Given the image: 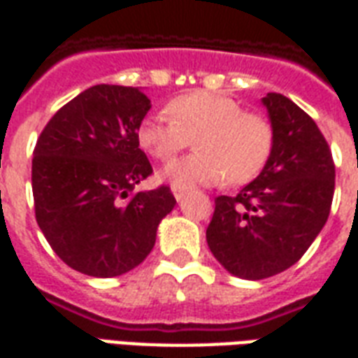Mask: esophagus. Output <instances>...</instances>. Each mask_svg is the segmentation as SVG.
I'll return each instance as SVG.
<instances>
[{"mask_svg": "<svg viewBox=\"0 0 358 358\" xmlns=\"http://www.w3.org/2000/svg\"><path fill=\"white\" fill-rule=\"evenodd\" d=\"M186 187L182 186H172V193H174V197H176V201H180L184 195H186Z\"/></svg>", "mask_w": 358, "mask_h": 358, "instance_id": "esophagus-1", "label": "esophagus"}]
</instances>
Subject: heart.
I'll list each match as a JSON object with an SVG mask.
<instances>
[{
    "label": "heart",
    "mask_w": 358,
    "mask_h": 358,
    "mask_svg": "<svg viewBox=\"0 0 358 358\" xmlns=\"http://www.w3.org/2000/svg\"><path fill=\"white\" fill-rule=\"evenodd\" d=\"M166 113L145 117L136 129L142 150L157 161H169L184 148L195 152L165 166L163 178L172 186L245 184L256 178L273 153L275 131L260 113L245 112L235 98L193 91L172 98Z\"/></svg>",
    "instance_id": "1"
}]
</instances>
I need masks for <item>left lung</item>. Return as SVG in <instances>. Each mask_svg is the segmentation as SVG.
<instances>
[{"label":"left lung","mask_w":358,"mask_h":358,"mask_svg":"<svg viewBox=\"0 0 358 358\" xmlns=\"http://www.w3.org/2000/svg\"><path fill=\"white\" fill-rule=\"evenodd\" d=\"M275 131L273 153L235 197L220 195L206 243L235 277L260 280L285 271L324 227L336 166L313 119L279 92L262 98Z\"/></svg>","instance_id":"1"}]
</instances>
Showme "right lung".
Listing matches in <instances>:
<instances>
[{
    "instance_id": "obj_1",
    "label": "right lung",
    "mask_w": 358,
    "mask_h": 358,
    "mask_svg": "<svg viewBox=\"0 0 358 358\" xmlns=\"http://www.w3.org/2000/svg\"><path fill=\"white\" fill-rule=\"evenodd\" d=\"M138 87L94 85L62 106L31 159L39 229L60 260L91 277H117L145 260L176 199L171 187L132 193L153 172L136 129L150 112Z\"/></svg>"
}]
</instances>
